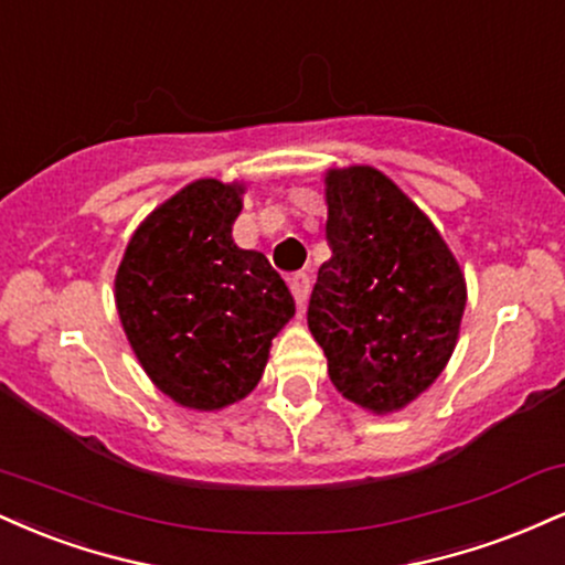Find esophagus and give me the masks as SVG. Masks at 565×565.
Returning a JSON list of instances; mask_svg holds the SVG:
<instances>
[{
    "mask_svg": "<svg viewBox=\"0 0 565 565\" xmlns=\"http://www.w3.org/2000/svg\"><path fill=\"white\" fill-rule=\"evenodd\" d=\"M289 289H291V295H295L297 305L305 308V302H308V297H310V276L308 274H295L289 278Z\"/></svg>",
    "mask_w": 565,
    "mask_h": 565,
    "instance_id": "esophagus-1",
    "label": "esophagus"
}]
</instances>
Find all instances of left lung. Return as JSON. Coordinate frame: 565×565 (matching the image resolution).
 <instances>
[{
	"label": "left lung",
	"instance_id": "8db88e82",
	"mask_svg": "<svg viewBox=\"0 0 565 565\" xmlns=\"http://www.w3.org/2000/svg\"><path fill=\"white\" fill-rule=\"evenodd\" d=\"M326 239L308 326L331 382L373 413H392L434 384L466 308L460 265L431 221L382 171L326 175Z\"/></svg>",
	"mask_w": 565,
	"mask_h": 565
}]
</instances>
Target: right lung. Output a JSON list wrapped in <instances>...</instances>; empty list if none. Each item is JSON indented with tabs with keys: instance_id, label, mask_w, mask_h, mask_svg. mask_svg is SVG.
Masks as SVG:
<instances>
[{
	"instance_id": "add662e5",
	"label": "right lung",
	"mask_w": 565,
	"mask_h": 565,
	"mask_svg": "<svg viewBox=\"0 0 565 565\" xmlns=\"http://www.w3.org/2000/svg\"><path fill=\"white\" fill-rule=\"evenodd\" d=\"M239 183L200 179L136 228L115 302L141 369L183 407L217 411L260 382L270 339L295 316L268 257L239 249Z\"/></svg>"
}]
</instances>
